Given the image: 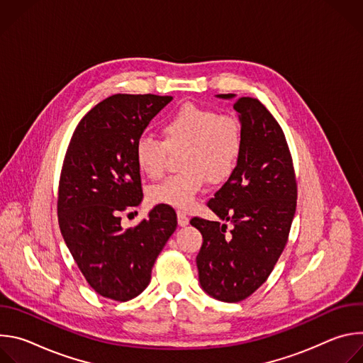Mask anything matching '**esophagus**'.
<instances>
[{"label":"esophagus","instance_id":"34e87169","mask_svg":"<svg viewBox=\"0 0 363 363\" xmlns=\"http://www.w3.org/2000/svg\"><path fill=\"white\" fill-rule=\"evenodd\" d=\"M177 216H178V224H179L181 227H185V225H188V224H189V218H188V216H186L185 213L178 211V213H177Z\"/></svg>","mask_w":363,"mask_h":363}]
</instances>
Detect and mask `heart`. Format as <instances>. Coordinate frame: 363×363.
<instances>
[{
  "mask_svg": "<svg viewBox=\"0 0 363 363\" xmlns=\"http://www.w3.org/2000/svg\"><path fill=\"white\" fill-rule=\"evenodd\" d=\"M162 136L164 140L142 136L135 145V162L150 179L162 178L169 152L182 149L178 160L181 171L149 188L147 196L153 203L191 210L206 179L221 184L237 167L241 129L231 116L185 103L165 119Z\"/></svg>",
  "mask_w": 363,
  "mask_h": 363,
  "instance_id": "heart-1",
  "label": "heart"
}]
</instances>
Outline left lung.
I'll list each match as a JSON object with an SVG mask.
<instances>
[{
  "mask_svg": "<svg viewBox=\"0 0 363 363\" xmlns=\"http://www.w3.org/2000/svg\"><path fill=\"white\" fill-rule=\"evenodd\" d=\"M234 109L241 122L238 162L206 202L233 228L199 217L191 220L202 234L196 255L201 287L227 303L250 297L269 279L287 244L297 199L291 153L279 122L254 97H240Z\"/></svg>",
  "mask_w": 363,
  "mask_h": 363,
  "instance_id": "1",
  "label": "left lung"
}]
</instances>
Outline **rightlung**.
Returning <instances> with one entry per match:
<instances>
[{
	"mask_svg": "<svg viewBox=\"0 0 363 363\" xmlns=\"http://www.w3.org/2000/svg\"><path fill=\"white\" fill-rule=\"evenodd\" d=\"M171 100L122 93L101 100L79 122L66 150L60 231L89 286L111 300L128 301L147 287L155 260L177 230V213L164 203L133 228L121 224L143 196L135 145Z\"/></svg>",
	"mask_w": 363,
	"mask_h": 363,
	"instance_id": "1",
	"label": "right lung"
}]
</instances>
